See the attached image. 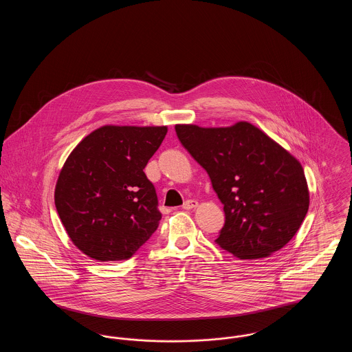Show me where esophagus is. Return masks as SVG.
Listing matches in <instances>:
<instances>
[{
    "mask_svg": "<svg viewBox=\"0 0 352 352\" xmlns=\"http://www.w3.org/2000/svg\"><path fill=\"white\" fill-rule=\"evenodd\" d=\"M198 206V201H186L184 204V210H192Z\"/></svg>",
    "mask_w": 352,
    "mask_h": 352,
    "instance_id": "34e87169",
    "label": "esophagus"
}]
</instances>
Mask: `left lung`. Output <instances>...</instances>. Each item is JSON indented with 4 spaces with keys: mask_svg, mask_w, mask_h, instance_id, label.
Returning a JSON list of instances; mask_svg holds the SVG:
<instances>
[{
    "mask_svg": "<svg viewBox=\"0 0 352 352\" xmlns=\"http://www.w3.org/2000/svg\"><path fill=\"white\" fill-rule=\"evenodd\" d=\"M175 132L224 204L219 245L241 260L284 248L309 210L300 161L247 121L226 128L178 124Z\"/></svg>",
    "mask_w": 352,
    "mask_h": 352,
    "instance_id": "left-lung-1",
    "label": "left lung"
}]
</instances>
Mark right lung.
I'll return each instance as SVG.
<instances>
[{"label": "right lung", "instance_id": "1", "mask_svg": "<svg viewBox=\"0 0 352 352\" xmlns=\"http://www.w3.org/2000/svg\"><path fill=\"white\" fill-rule=\"evenodd\" d=\"M168 126L104 125L68 155L55 207L68 237L98 261L128 260L158 227L155 188L144 168Z\"/></svg>", "mask_w": 352, "mask_h": 352}]
</instances>
